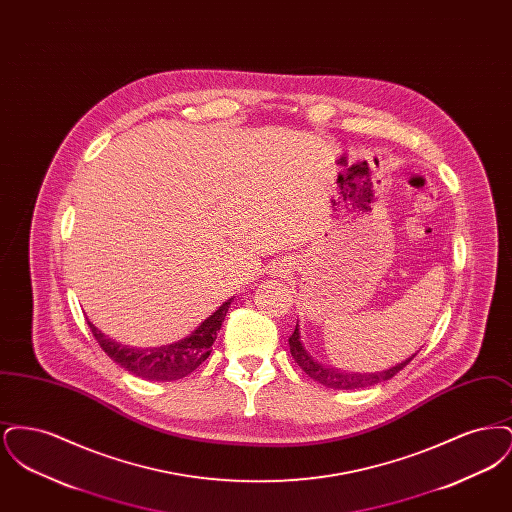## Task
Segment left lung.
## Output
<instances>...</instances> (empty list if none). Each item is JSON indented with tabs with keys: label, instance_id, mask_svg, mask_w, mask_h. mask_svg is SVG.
Returning <instances> with one entry per match:
<instances>
[{
	"label": "left lung",
	"instance_id": "1",
	"mask_svg": "<svg viewBox=\"0 0 512 512\" xmlns=\"http://www.w3.org/2000/svg\"><path fill=\"white\" fill-rule=\"evenodd\" d=\"M290 353H292L295 363L299 365V368L309 374L315 382L326 386V388H332V390H359V388H368V386H374V384H382L386 380L393 378L399 370H403L405 366L409 365L414 359L409 357L407 361L399 363L397 366H391L390 370H382V372H374V374H351V372H345L340 368H330V366L322 365L318 363L315 357L309 355V351L303 347L301 343V336H299V328L295 326L292 336H290Z\"/></svg>",
	"mask_w": 512,
	"mask_h": 512
}]
</instances>
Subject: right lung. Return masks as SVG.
<instances>
[{"label": "right lung", "instance_id": "right-lung-1", "mask_svg": "<svg viewBox=\"0 0 512 512\" xmlns=\"http://www.w3.org/2000/svg\"><path fill=\"white\" fill-rule=\"evenodd\" d=\"M234 297L224 301L219 309L209 318H205L190 336L184 340L176 341L163 347H149V349H136L130 345H122L119 341L111 340L98 330L90 320L88 326L98 340L99 347L124 370L155 382H171L192 374L197 366L201 365L213 349L217 340V332L228 313V307Z\"/></svg>", "mask_w": 512, "mask_h": 512}]
</instances>
